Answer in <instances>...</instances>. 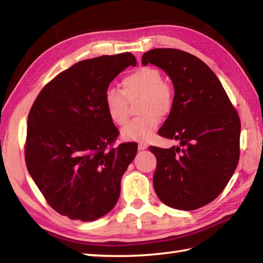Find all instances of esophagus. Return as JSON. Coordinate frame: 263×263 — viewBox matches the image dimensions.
Returning <instances> with one entry per match:
<instances>
[{
    "label": "esophagus",
    "instance_id": "1",
    "mask_svg": "<svg viewBox=\"0 0 263 263\" xmlns=\"http://www.w3.org/2000/svg\"><path fill=\"white\" fill-rule=\"evenodd\" d=\"M147 147H148V144L144 143V142H140V143L138 144V149L139 150H144V149H147Z\"/></svg>",
    "mask_w": 263,
    "mask_h": 263
}]
</instances>
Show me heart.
Instances as JSON below:
<instances>
[{
	"instance_id": "b5f03b06",
	"label": "heart",
	"mask_w": 263,
	"mask_h": 263,
	"mask_svg": "<svg viewBox=\"0 0 263 263\" xmlns=\"http://www.w3.org/2000/svg\"><path fill=\"white\" fill-rule=\"evenodd\" d=\"M140 98L137 111L140 114L122 130L126 140L146 141L154 136L160 123L159 116L168 115L174 106L172 87L163 80L161 72L155 68H140L122 79V90L108 88L104 103L108 116L117 125H124L128 119V102Z\"/></svg>"
}]
</instances>
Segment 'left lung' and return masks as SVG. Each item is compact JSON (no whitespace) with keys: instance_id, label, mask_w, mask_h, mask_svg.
Wrapping results in <instances>:
<instances>
[{"instance_id":"1","label":"left lung","mask_w":263,"mask_h":263,"mask_svg":"<svg viewBox=\"0 0 263 263\" xmlns=\"http://www.w3.org/2000/svg\"><path fill=\"white\" fill-rule=\"evenodd\" d=\"M163 69L174 85V106L158 135L180 140L170 149L149 147L156 158L154 187L171 208L194 210L221 193L239 159L241 122L224 87L194 55L155 48L142 64Z\"/></svg>"}]
</instances>
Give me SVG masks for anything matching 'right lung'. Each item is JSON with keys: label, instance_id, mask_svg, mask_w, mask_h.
<instances>
[{"label": "right lung", "instance_id": "add662e5", "mask_svg": "<svg viewBox=\"0 0 263 263\" xmlns=\"http://www.w3.org/2000/svg\"><path fill=\"white\" fill-rule=\"evenodd\" d=\"M131 53L89 59L61 72L42 89L28 115L25 158L47 203L70 219L91 221L114 208L136 142L113 148L119 130L104 96Z\"/></svg>", "mask_w": 263, "mask_h": 263}]
</instances>
